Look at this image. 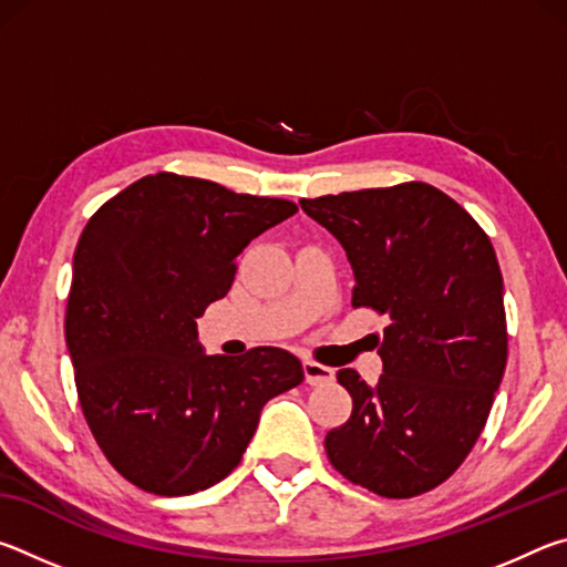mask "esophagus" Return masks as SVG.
<instances>
[{
	"label": "esophagus",
	"mask_w": 567,
	"mask_h": 567,
	"mask_svg": "<svg viewBox=\"0 0 567 567\" xmlns=\"http://www.w3.org/2000/svg\"><path fill=\"white\" fill-rule=\"evenodd\" d=\"M302 370H305V380L310 382V385H328V382L334 380V370L324 368V364H320V362L305 360Z\"/></svg>",
	"instance_id": "esophagus-1"
}]
</instances>
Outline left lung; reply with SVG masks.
Wrapping results in <instances>:
<instances>
[{"mask_svg":"<svg viewBox=\"0 0 567 567\" xmlns=\"http://www.w3.org/2000/svg\"><path fill=\"white\" fill-rule=\"evenodd\" d=\"M342 245L352 307L388 315L382 375L338 382L352 415L324 437L332 467L382 497L427 493L463 465L507 362L495 249L455 199L425 182L300 199Z\"/></svg>","mask_w":567,"mask_h":567,"instance_id":"left-lung-1","label":"left lung"}]
</instances>
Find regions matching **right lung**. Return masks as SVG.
Here are the masks:
<instances>
[{"instance_id":"right-lung-1","label":"right lung","mask_w":567,"mask_h":567,"mask_svg":"<svg viewBox=\"0 0 567 567\" xmlns=\"http://www.w3.org/2000/svg\"><path fill=\"white\" fill-rule=\"evenodd\" d=\"M287 199L157 172L104 203L74 249L64 338L84 420L110 463L155 495H189L243 460L267 400L305 380L280 348L205 354L197 318L235 260L292 217Z\"/></svg>"}]
</instances>
